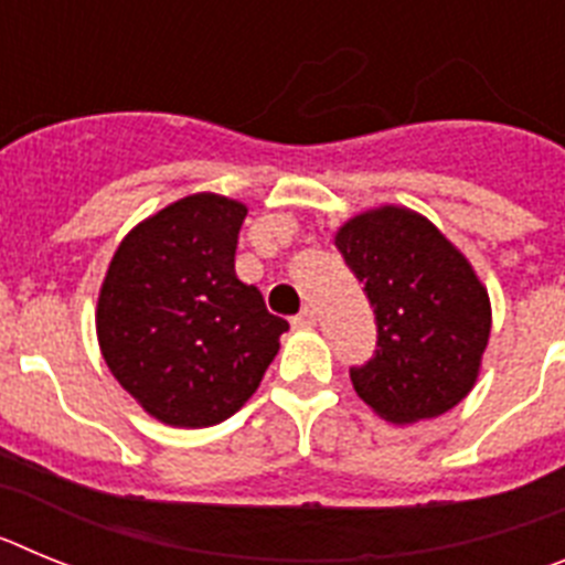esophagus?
<instances>
[{
    "mask_svg": "<svg viewBox=\"0 0 565 565\" xmlns=\"http://www.w3.org/2000/svg\"><path fill=\"white\" fill-rule=\"evenodd\" d=\"M291 326L294 328H313L317 326V311H313V308H302V311L291 319Z\"/></svg>",
    "mask_w": 565,
    "mask_h": 565,
    "instance_id": "1",
    "label": "esophagus"
}]
</instances>
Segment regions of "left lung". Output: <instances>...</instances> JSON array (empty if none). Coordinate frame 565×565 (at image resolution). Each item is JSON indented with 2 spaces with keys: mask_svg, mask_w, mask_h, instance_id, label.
<instances>
[{
  "mask_svg": "<svg viewBox=\"0 0 565 565\" xmlns=\"http://www.w3.org/2000/svg\"><path fill=\"white\" fill-rule=\"evenodd\" d=\"M333 243L376 313V351L351 367L353 391L396 424L452 411L476 384L492 328L489 294L469 259L404 206L356 214Z\"/></svg>",
  "mask_w": 565,
  "mask_h": 565,
  "instance_id": "left-lung-1",
  "label": "left lung"
}]
</instances>
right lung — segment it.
Masks as SVG:
<instances>
[{"label":"right lung","mask_w":565,"mask_h":565,"mask_svg":"<svg viewBox=\"0 0 565 565\" xmlns=\"http://www.w3.org/2000/svg\"><path fill=\"white\" fill-rule=\"evenodd\" d=\"M246 214L223 194H189L138 223L113 254L98 344L118 384L158 422H226L257 391L288 331L234 274Z\"/></svg>","instance_id":"add662e5"}]
</instances>
